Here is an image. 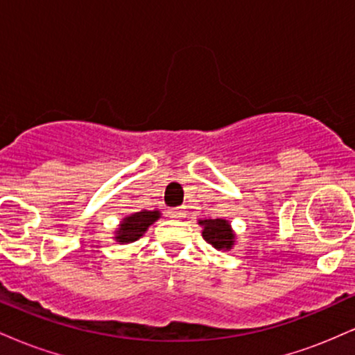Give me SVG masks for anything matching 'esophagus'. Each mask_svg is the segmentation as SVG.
<instances>
[{
    "mask_svg": "<svg viewBox=\"0 0 355 355\" xmlns=\"http://www.w3.org/2000/svg\"><path fill=\"white\" fill-rule=\"evenodd\" d=\"M168 217H172V218H180V217H183V211L180 210V209H172L168 211Z\"/></svg>",
    "mask_w": 355,
    "mask_h": 355,
    "instance_id": "1",
    "label": "esophagus"
}]
</instances>
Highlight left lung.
I'll return each mask as SVG.
<instances>
[{"mask_svg":"<svg viewBox=\"0 0 355 355\" xmlns=\"http://www.w3.org/2000/svg\"><path fill=\"white\" fill-rule=\"evenodd\" d=\"M200 225H203V239L211 243L217 250H225V248H230L234 245L235 235L232 234L230 225L225 220H200Z\"/></svg>","mask_w":355,"mask_h":355,"instance_id":"obj_1","label":"left lung"}]
</instances>
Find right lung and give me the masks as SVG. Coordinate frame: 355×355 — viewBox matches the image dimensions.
<instances>
[{
	"mask_svg": "<svg viewBox=\"0 0 355 355\" xmlns=\"http://www.w3.org/2000/svg\"><path fill=\"white\" fill-rule=\"evenodd\" d=\"M158 217H160L158 210H153V211L144 210V211H137V214L130 215V217H126L123 220L120 229L116 230L118 234L116 240L121 243L135 242L137 239H140L141 235L145 234L146 229H148V225H152Z\"/></svg>",
	"mask_w": 355,
	"mask_h": 355,
	"instance_id": "1",
	"label": "right lung"
}]
</instances>
